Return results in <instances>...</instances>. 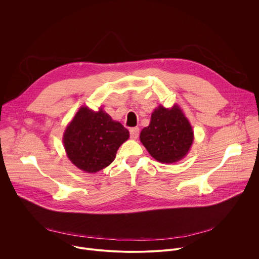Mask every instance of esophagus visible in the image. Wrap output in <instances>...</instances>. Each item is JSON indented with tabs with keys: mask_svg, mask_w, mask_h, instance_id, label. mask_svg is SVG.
<instances>
[{
	"mask_svg": "<svg viewBox=\"0 0 259 259\" xmlns=\"http://www.w3.org/2000/svg\"><path fill=\"white\" fill-rule=\"evenodd\" d=\"M130 136L132 139H137L138 135H139V128L138 127H134V128H131L130 130Z\"/></svg>",
	"mask_w": 259,
	"mask_h": 259,
	"instance_id": "esophagus-1",
	"label": "esophagus"
}]
</instances>
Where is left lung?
Returning a JSON list of instances; mask_svg holds the SVG:
<instances>
[{
  "mask_svg": "<svg viewBox=\"0 0 259 259\" xmlns=\"http://www.w3.org/2000/svg\"><path fill=\"white\" fill-rule=\"evenodd\" d=\"M140 141L150 155L161 163H175L189 153L194 131L181 108L159 105L152 114L150 125L140 132Z\"/></svg>",
  "mask_w": 259,
  "mask_h": 259,
  "instance_id": "8db88e82",
  "label": "left lung"
}]
</instances>
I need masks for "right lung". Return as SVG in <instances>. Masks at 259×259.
I'll return each instance as SVG.
<instances>
[{
    "label": "right lung",
    "mask_w": 259,
    "mask_h": 259,
    "mask_svg": "<svg viewBox=\"0 0 259 259\" xmlns=\"http://www.w3.org/2000/svg\"><path fill=\"white\" fill-rule=\"evenodd\" d=\"M128 138L129 131L102 108L93 112L82 106L64 131L63 144L73 165L95 173L113 163L118 149Z\"/></svg>",
    "instance_id": "obj_1"
}]
</instances>
